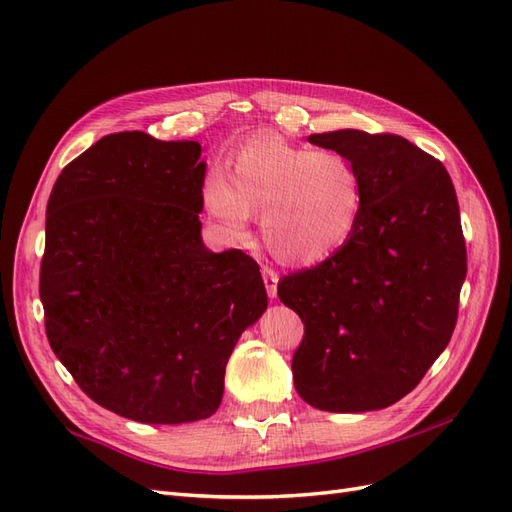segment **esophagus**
<instances>
[{
	"instance_id": "34e87169",
	"label": "esophagus",
	"mask_w": 512,
	"mask_h": 512,
	"mask_svg": "<svg viewBox=\"0 0 512 512\" xmlns=\"http://www.w3.org/2000/svg\"><path fill=\"white\" fill-rule=\"evenodd\" d=\"M262 280H265V288H267L269 297L275 299L277 297V280H280V277H277V273L271 267H265L262 269Z\"/></svg>"
}]
</instances>
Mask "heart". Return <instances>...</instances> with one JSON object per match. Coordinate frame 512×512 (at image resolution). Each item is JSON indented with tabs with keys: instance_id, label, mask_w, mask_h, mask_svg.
Instances as JSON below:
<instances>
[{
	"instance_id": "b5f03b06",
	"label": "heart",
	"mask_w": 512,
	"mask_h": 512,
	"mask_svg": "<svg viewBox=\"0 0 512 512\" xmlns=\"http://www.w3.org/2000/svg\"><path fill=\"white\" fill-rule=\"evenodd\" d=\"M203 198L230 239H243L252 215H262L271 254L288 265H314L342 250L365 207L361 173L344 153L277 136L241 145L226 175H209Z\"/></svg>"
}]
</instances>
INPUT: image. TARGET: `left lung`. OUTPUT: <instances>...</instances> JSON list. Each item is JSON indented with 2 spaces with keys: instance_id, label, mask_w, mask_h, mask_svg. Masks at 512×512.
I'll use <instances>...</instances> for the list:
<instances>
[{
  "instance_id": "1",
  "label": "left lung",
  "mask_w": 512,
  "mask_h": 512,
  "mask_svg": "<svg viewBox=\"0 0 512 512\" xmlns=\"http://www.w3.org/2000/svg\"><path fill=\"white\" fill-rule=\"evenodd\" d=\"M309 143L356 166L365 207L342 250L277 284L305 324L294 389L318 410H380L423 380L455 331L468 271L457 194L442 162L404 136L337 130Z\"/></svg>"
}]
</instances>
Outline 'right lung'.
<instances>
[{"instance_id":"add662e5","label":"right lung","mask_w":512,"mask_h":512,"mask_svg":"<svg viewBox=\"0 0 512 512\" xmlns=\"http://www.w3.org/2000/svg\"><path fill=\"white\" fill-rule=\"evenodd\" d=\"M200 151L136 130L102 136L46 205V337L87 397L138 423L209 418L232 348L267 309L256 260L200 239Z\"/></svg>"}]
</instances>
